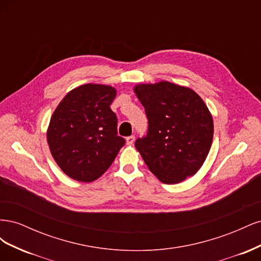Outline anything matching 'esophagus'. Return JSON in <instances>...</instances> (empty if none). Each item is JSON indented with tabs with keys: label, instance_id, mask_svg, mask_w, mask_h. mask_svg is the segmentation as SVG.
I'll return each mask as SVG.
<instances>
[{
	"label": "esophagus",
	"instance_id": "obj_1",
	"mask_svg": "<svg viewBox=\"0 0 261 261\" xmlns=\"http://www.w3.org/2000/svg\"><path fill=\"white\" fill-rule=\"evenodd\" d=\"M134 141H135V137H134V136L126 137V144H127V145H133Z\"/></svg>",
	"mask_w": 261,
	"mask_h": 261
}]
</instances>
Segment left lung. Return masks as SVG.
I'll return each mask as SVG.
<instances>
[{
	"label": "left lung",
	"instance_id": "left-lung-1",
	"mask_svg": "<svg viewBox=\"0 0 261 261\" xmlns=\"http://www.w3.org/2000/svg\"><path fill=\"white\" fill-rule=\"evenodd\" d=\"M134 92L149 123L147 136L135 143L148 169L164 184L196 174L213 138L212 115L199 94L167 81L137 84Z\"/></svg>",
	"mask_w": 261,
	"mask_h": 261
}]
</instances>
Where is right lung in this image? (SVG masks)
Wrapping results in <instances>:
<instances>
[{
	"mask_svg": "<svg viewBox=\"0 0 261 261\" xmlns=\"http://www.w3.org/2000/svg\"><path fill=\"white\" fill-rule=\"evenodd\" d=\"M115 97L112 86L85 84L67 92L54 110L46 140L54 161L68 177L85 183L98 179L125 145L110 108Z\"/></svg>",
	"mask_w": 261,
	"mask_h": 261,
	"instance_id": "add662e5",
	"label": "right lung"
}]
</instances>
